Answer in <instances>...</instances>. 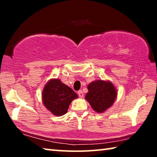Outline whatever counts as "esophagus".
Returning a JSON list of instances; mask_svg holds the SVG:
<instances>
[{
  "instance_id": "34e87169",
  "label": "esophagus",
  "mask_w": 157,
  "mask_h": 157,
  "mask_svg": "<svg viewBox=\"0 0 157 157\" xmlns=\"http://www.w3.org/2000/svg\"><path fill=\"white\" fill-rule=\"evenodd\" d=\"M78 95L80 98H83L84 97V93L83 91H82V90H79V91H78Z\"/></svg>"
}]
</instances>
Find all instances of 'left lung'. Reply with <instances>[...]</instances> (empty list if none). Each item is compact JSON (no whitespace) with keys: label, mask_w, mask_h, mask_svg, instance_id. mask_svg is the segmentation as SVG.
Masks as SVG:
<instances>
[{"label":"left lung","mask_w":157,"mask_h":157,"mask_svg":"<svg viewBox=\"0 0 157 157\" xmlns=\"http://www.w3.org/2000/svg\"><path fill=\"white\" fill-rule=\"evenodd\" d=\"M87 88L89 92L85 98L98 113H102L109 108L117 96L115 87L110 82L96 80L89 84Z\"/></svg>","instance_id":"1"}]
</instances>
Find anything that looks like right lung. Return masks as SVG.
Returning <instances> with one entry per match:
<instances>
[{"label":"right lung","mask_w":157,"mask_h":157,"mask_svg":"<svg viewBox=\"0 0 157 157\" xmlns=\"http://www.w3.org/2000/svg\"><path fill=\"white\" fill-rule=\"evenodd\" d=\"M42 98L45 107L54 115L61 116L67 112L69 105L78 98V95L57 79H51L46 84Z\"/></svg>","instance_id":"right-lung-1"}]
</instances>
